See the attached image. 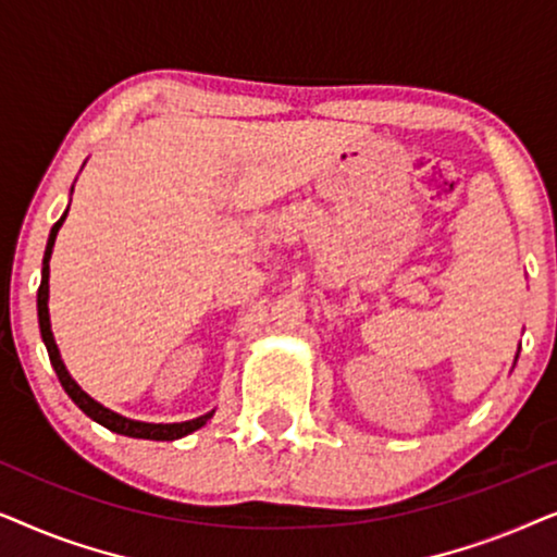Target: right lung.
<instances>
[{"label": "right lung", "instance_id": "obj_1", "mask_svg": "<svg viewBox=\"0 0 557 557\" xmlns=\"http://www.w3.org/2000/svg\"><path fill=\"white\" fill-rule=\"evenodd\" d=\"M65 215H67V210L63 212V218H60L58 223L52 225V231H50L48 248H45V258H42V281H40V288H37V317H40L42 342H45V347H48L50 362H52V368H55V372H58L60 385L65 387V393L71 395V400L83 410V413H86L88 418H94L96 423L106 425V429H109V431L121 433V436L149 438V441H174V438L187 436V433H193V431H197V429H202V425L210 421L215 410H210V413H205V416H200V418H193V421H185V423H141V421H132V418H124V416L113 413V410L103 408L101 403L90 398V395H88L86 391H81V385L75 383V380L71 377V372L65 370L63 360H60L55 337H52V330H50V311H48V296H50V286H48V278H50V256H52V246H55V235H58V231H60V225H63Z\"/></svg>", "mask_w": 557, "mask_h": 557}]
</instances>
